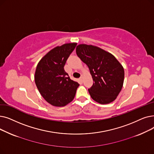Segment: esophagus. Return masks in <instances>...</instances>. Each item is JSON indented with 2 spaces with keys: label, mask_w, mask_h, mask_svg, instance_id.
<instances>
[{
  "label": "esophagus",
  "mask_w": 154,
  "mask_h": 154,
  "mask_svg": "<svg viewBox=\"0 0 154 154\" xmlns=\"http://www.w3.org/2000/svg\"><path fill=\"white\" fill-rule=\"evenodd\" d=\"M83 75H81V77H80V78H79V79H81V80H83Z\"/></svg>",
  "instance_id": "obj_1"
}]
</instances>
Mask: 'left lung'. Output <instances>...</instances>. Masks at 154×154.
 I'll return each instance as SVG.
<instances>
[{"label":"left lung","mask_w":154,"mask_h":154,"mask_svg":"<svg viewBox=\"0 0 154 154\" xmlns=\"http://www.w3.org/2000/svg\"><path fill=\"white\" fill-rule=\"evenodd\" d=\"M78 56L89 68L93 84L88 89L93 100L100 104L113 101L122 90L124 69L111 53L92 45L76 46Z\"/></svg>","instance_id":"left-lung-1"}]
</instances>
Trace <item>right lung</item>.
Segmentation results:
<instances>
[{"label":"right lung","mask_w":154,"mask_h":154,"mask_svg":"<svg viewBox=\"0 0 154 154\" xmlns=\"http://www.w3.org/2000/svg\"><path fill=\"white\" fill-rule=\"evenodd\" d=\"M76 43H67L51 50L40 60L35 83L42 97L55 106H64L74 99L78 82L71 79L64 66Z\"/></svg>","instance_id":"1"}]
</instances>
